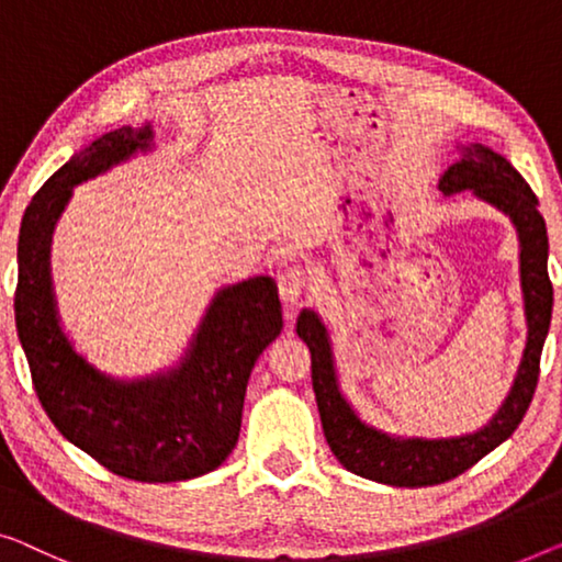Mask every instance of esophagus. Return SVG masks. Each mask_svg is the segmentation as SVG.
<instances>
[{"mask_svg": "<svg viewBox=\"0 0 562 562\" xmlns=\"http://www.w3.org/2000/svg\"><path fill=\"white\" fill-rule=\"evenodd\" d=\"M278 288L284 305H297V300L305 290L303 270H297V267H284V270L278 274Z\"/></svg>", "mask_w": 562, "mask_h": 562, "instance_id": "obj_1", "label": "esophagus"}]
</instances>
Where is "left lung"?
Instances as JSON below:
<instances>
[{
	"instance_id": "8db88e82",
	"label": "left lung",
	"mask_w": 562,
	"mask_h": 562,
	"mask_svg": "<svg viewBox=\"0 0 562 562\" xmlns=\"http://www.w3.org/2000/svg\"><path fill=\"white\" fill-rule=\"evenodd\" d=\"M459 161L439 179L443 196L472 191L509 216L520 239V284L527 321L522 361L517 366L513 389L497 414L482 429L462 437L426 439L398 437L363 422L340 391L328 325L315 310L297 315V335L307 342L313 361V391L321 412L323 431L335 459L358 476L391 484V487H426L449 482L474 467L502 441L513 437L530 406L540 375V356L552 315V284L548 278V229L538 212V196L505 156L482 144H457Z\"/></svg>"
}]
</instances>
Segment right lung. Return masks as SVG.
<instances>
[{
    "label": "right lung",
    "instance_id": "obj_1",
    "mask_svg": "<svg viewBox=\"0 0 562 562\" xmlns=\"http://www.w3.org/2000/svg\"><path fill=\"white\" fill-rule=\"evenodd\" d=\"M150 123L98 136L60 166L24 209L16 241V335L49 422L113 474L183 482L214 472L237 447L249 373L282 330L272 278L216 290L179 363L115 379L78 353L60 325L49 249L72 189L154 150Z\"/></svg>",
    "mask_w": 562,
    "mask_h": 562
}]
</instances>
